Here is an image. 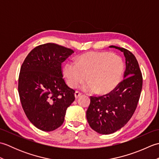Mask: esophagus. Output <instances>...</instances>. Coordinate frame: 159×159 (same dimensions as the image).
<instances>
[{
    "label": "esophagus",
    "mask_w": 159,
    "mask_h": 159,
    "mask_svg": "<svg viewBox=\"0 0 159 159\" xmlns=\"http://www.w3.org/2000/svg\"><path fill=\"white\" fill-rule=\"evenodd\" d=\"M81 95H82V93L79 92H77V91L75 92V93H74V96H75L76 98H79V96H80Z\"/></svg>",
    "instance_id": "34e87169"
}]
</instances>
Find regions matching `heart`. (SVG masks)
I'll return each instance as SVG.
<instances>
[{
    "mask_svg": "<svg viewBox=\"0 0 159 159\" xmlns=\"http://www.w3.org/2000/svg\"><path fill=\"white\" fill-rule=\"evenodd\" d=\"M121 57L109 52L92 51L83 54L76 62H67L63 74L71 88H76L86 79L82 89L100 95L113 92L120 85L124 72Z\"/></svg>",
    "mask_w": 159,
    "mask_h": 159,
    "instance_id": "obj_1",
    "label": "heart"
}]
</instances>
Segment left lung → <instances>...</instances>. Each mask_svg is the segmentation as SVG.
Instances as JSON below:
<instances>
[{
    "label": "left lung",
    "mask_w": 159,
    "mask_h": 159,
    "mask_svg": "<svg viewBox=\"0 0 159 159\" xmlns=\"http://www.w3.org/2000/svg\"><path fill=\"white\" fill-rule=\"evenodd\" d=\"M124 52L126 58L124 79L113 92L91 96L86 117L90 127L103 134L113 133L124 126L133 116L139 102L143 77L136 57L129 50L110 46Z\"/></svg>",
    "instance_id": "obj_1"
}]
</instances>
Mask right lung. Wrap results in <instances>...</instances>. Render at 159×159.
<instances>
[{
  "instance_id": "right-lung-1",
  "label": "right lung",
  "mask_w": 159,
  "mask_h": 159,
  "mask_svg": "<svg viewBox=\"0 0 159 159\" xmlns=\"http://www.w3.org/2000/svg\"><path fill=\"white\" fill-rule=\"evenodd\" d=\"M74 50L53 43L33 48L20 67L18 93L29 121L43 131H52L64 121L75 91L63 79L62 63Z\"/></svg>"
}]
</instances>
